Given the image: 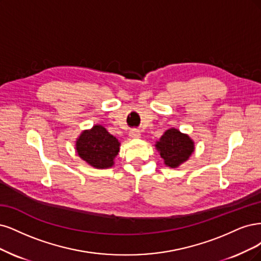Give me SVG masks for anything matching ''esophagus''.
Returning <instances> with one entry per match:
<instances>
[{
  "label": "esophagus",
  "instance_id": "34e87169",
  "mask_svg": "<svg viewBox=\"0 0 261 261\" xmlns=\"http://www.w3.org/2000/svg\"><path fill=\"white\" fill-rule=\"evenodd\" d=\"M129 136H130V138H132V139L140 138V137H141L140 130H139V129H132V130L129 132Z\"/></svg>",
  "mask_w": 261,
  "mask_h": 261
}]
</instances>
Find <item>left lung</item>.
Wrapping results in <instances>:
<instances>
[{
    "label": "left lung",
    "mask_w": 261,
    "mask_h": 261,
    "mask_svg": "<svg viewBox=\"0 0 261 261\" xmlns=\"http://www.w3.org/2000/svg\"><path fill=\"white\" fill-rule=\"evenodd\" d=\"M156 148L161 153L165 164L170 168H175L188 161L194 152V142L188 134L172 128L164 133L159 142L156 143Z\"/></svg>",
    "instance_id": "left-lung-1"
}]
</instances>
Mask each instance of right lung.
I'll return each mask as SVG.
<instances>
[{
	"mask_svg": "<svg viewBox=\"0 0 261 261\" xmlns=\"http://www.w3.org/2000/svg\"><path fill=\"white\" fill-rule=\"evenodd\" d=\"M119 142L102 125H94L82 132L75 142L78 155L89 165L97 169H105L114 165L119 152Z\"/></svg>",
	"mask_w": 261,
	"mask_h": 261,
	"instance_id": "add662e5",
	"label": "right lung"
}]
</instances>
